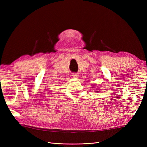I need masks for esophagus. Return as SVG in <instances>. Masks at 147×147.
Listing matches in <instances>:
<instances>
[{
  "label": "esophagus",
  "instance_id": "esophagus-1",
  "mask_svg": "<svg viewBox=\"0 0 147 147\" xmlns=\"http://www.w3.org/2000/svg\"><path fill=\"white\" fill-rule=\"evenodd\" d=\"M73 76L74 78H78L79 76V74L78 73H73Z\"/></svg>",
  "mask_w": 147,
  "mask_h": 147
}]
</instances>
